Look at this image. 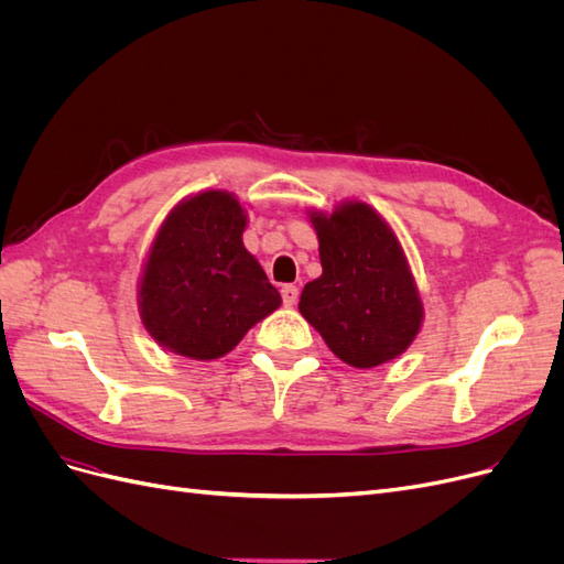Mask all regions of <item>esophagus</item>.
I'll return each instance as SVG.
<instances>
[{
  "label": "esophagus",
  "instance_id": "esophagus-1",
  "mask_svg": "<svg viewBox=\"0 0 564 564\" xmlns=\"http://www.w3.org/2000/svg\"><path fill=\"white\" fill-rule=\"evenodd\" d=\"M282 301H284V305H294L299 301V289L294 284H284L282 286Z\"/></svg>",
  "mask_w": 564,
  "mask_h": 564
}]
</instances>
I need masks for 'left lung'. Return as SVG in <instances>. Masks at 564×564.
Wrapping results in <instances>:
<instances>
[{"label": "left lung", "instance_id": "obj_1", "mask_svg": "<svg viewBox=\"0 0 564 564\" xmlns=\"http://www.w3.org/2000/svg\"><path fill=\"white\" fill-rule=\"evenodd\" d=\"M308 216L322 275L303 286L301 315L355 369L395 360L423 324V301L395 230L360 199Z\"/></svg>", "mask_w": 564, "mask_h": 564}]
</instances>
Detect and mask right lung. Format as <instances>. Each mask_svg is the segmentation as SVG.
I'll return each instance as SVG.
<instances>
[{"mask_svg": "<svg viewBox=\"0 0 564 564\" xmlns=\"http://www.w3.org/2000/svg\"><path fill=\"white\" fill-rule=\"evenodd\" d=\"M245 228L247 209L228 191H199L166 214L139 278L141 322L158 346L212 362L280 308Z\"/></svg>", "mask_w": 564, "mask_h": 564, "instance_id": "obj_1", "label": "right lung"}]
</instances>
